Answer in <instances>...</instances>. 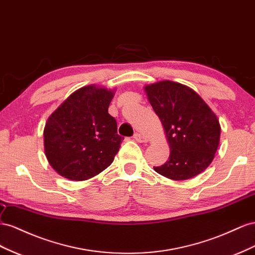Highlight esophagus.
<instances>
[{
    "instance_id": "1",
    "label": "esophagus",
    "mask_w": 255,
    "mask_h": 255,
    "mask_svg": "<svg viewBox=\"0 0 255 255\" xmlns=\"http://www.w3.org/2000/svg\"><path fill=\"white\" fill-rule=\"evenodd\" d=\"M133 137H134V140H135L136 142H139V143H146V142L148 141L147 136L143 135L142 133H135Z\"/></svg>"
}]
</instances>
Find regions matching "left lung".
<instances>
[{
    "mask_svg": "<svg viewBox=\"0 0 255 255\" xmlns=\"http://www.w3.org/2000/svg\"><path fill=\"white\" fill-rule=\"evenodd\" d=\"M161 122L170 146L169 160L154 170L173 180L199 175L212 163L219 146V120L191 87L164 80L144 86Z\"/></svg>",
    "mask_w": 255,
    "mask_h": 255,
    "instance_id": "8db88e82",
    "label": "left lung"
}]
</instances>
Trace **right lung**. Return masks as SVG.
<instances>
[{
	"label": "right lung",
	"mask_w": 255,
	"mask_h": 255,
	"mask_svg": "<svg viewBox=\"0 0 255 255\" xmlns=\"http://www.w3.org/2000/svg\"><path fill=\"white\" fill-rule=\"evenodd\" d=\"M115 90L95 84L77 90L49 116L43 147L49 164L59 175L81 181L110 165L124 137L108 113Z\"/></svg>",
	"instance_id": "add662e5"
}]
</instances>
